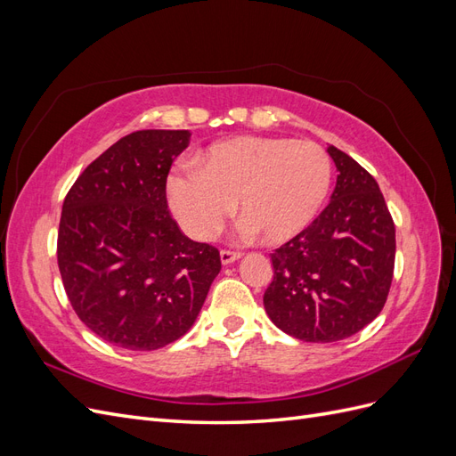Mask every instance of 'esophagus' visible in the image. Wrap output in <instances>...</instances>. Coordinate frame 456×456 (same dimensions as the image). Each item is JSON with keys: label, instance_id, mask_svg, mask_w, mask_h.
<instances>
[{"label": "esophagus", "instance_id": "esophagus-1", "mask_svg": "<svg viewBox=\"0 0 456 456\" xmlns=\"http://www.w3.org/2000/svg\"><path fill=\"white\" fill-rule=\"evenodd\" d=\"M241 258V253H238V251H220V262H223V265H232V262H236V260H240Z\"/></svg>", "mask_w": 456, "mask_h": 456}]
</instances>
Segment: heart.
I'll return each instance as SVG.
<instances>
[{
  "instance_id": "obj_1",
  "label": "heart",
  "mask_w": 456,
  "mask_h": 456,
  "mask_svg": "<svg viewBox=\"0 0 456 456\" xmlns=\"http://www.w3.org/2000/svg\"><path fill=\"white\" fill-rule=\"evenodd\" d=\"M196 171L167 178L175 218L191 238L207 241L238 207L245 236L280 245L305 232L322 211L330 186V158L312 141L233 136L194 158Z\"/></svg>"
}]
</instances>
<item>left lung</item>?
Instances as JSON below:
<instances>
[{"label":"left lung","mask_w":456,"mask_h":456,"mask_svg":"<svg viewBox=\"0 0 456 456\" xmlns=\"http://www.w3.org/2000/svg\"><path fill=\"white\" fill-rule=\"evenodd\" d=\"M338 171L330 203L270 258L273 281L265 293L272 323L305 342L355 335L384 308L395 228L382 191L360 163L329 146Z\"/></svg>","instance_id":"left-lung-1"}]
</instances>
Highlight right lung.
<instances>
[{
  "mask_svg": "<svg viewBox=\"0 0 456 456\" xmlns=\"http://www.w3.org/2000/svg\"><path fill=\"white\" fill-rule=\"evenodd\" d=\"M190 131H136L79 175L62 205L64 291L94 335L150 352L184 337L220 272L215 247L173 220L165 183Z\"/></svg>",
  "mask_w": 456,
  "mask_h": 456,
  "instance_id": "1",
  "label": "right lung"
}]
</instances>
